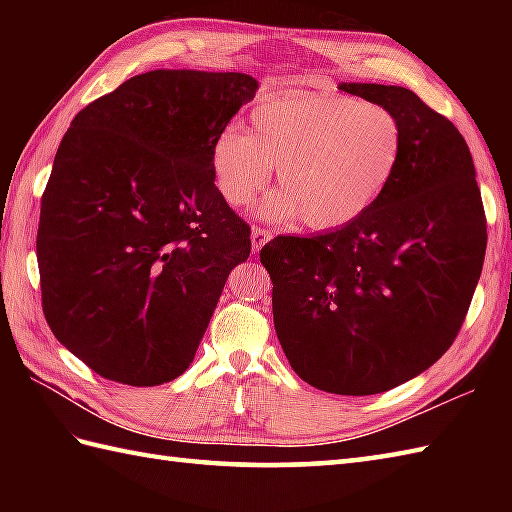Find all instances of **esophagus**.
<instances>
[{
    "label": "esophagus",
    "instance_id": "34e87169",
    "mask_svg": "<svg viewBox=\"0 0 512 512\" xmlns=\"http://www.w3.org/2000/svg\"><path fill=\"white\" fill-rule=\"evenodd\" d=\"M270 237H273V233L266 231V228H259V226L250 228V242H253V253H259V250L264 248V244L270 242Z\"/></svg>",
    "mask_w": 512,
    "mask_h": 512
}]
</instances>
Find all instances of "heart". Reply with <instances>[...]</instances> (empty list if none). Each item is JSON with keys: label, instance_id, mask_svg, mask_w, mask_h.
Segmentation results:
<instances>
[{"label": "heart", "instance_id": "b5f03b06", "mask_svg": "<svg viewBox=\"0 0 512 512\" xmlns=\"http://www.w3.org/2000/svg\"><path fill=\"white\" fill-rule=\"evenodd\" d=\"M253 134L226 125L211 143L217 191L244 206L277 167L281 189L257 204L268 222L301 215L312 231H334L374 209L405 156V127L394 110L343 94L270 96L253 114Z\"/></svg>", "mask_w": 512, "mask_h": 512}]
</instances>
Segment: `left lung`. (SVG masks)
Returning <instances> with one entry per match:
<instances>
[{"mask_svg": "<svg viewBox=\"0 0 512 512\" xmlns=\"http://www.w3.org/2000/svg\"><path fill=\"white\" fill-rule=\"evenodd\" d=\"M339 90L398 114V176L361 220L279 235L259 257L297 376L330 394L372 396L416 378L451 347L482 275L486 217L471 151L449 118L400 85Z\"/></svg>", "mask_w": 512, "mask_h": 512, "instance_id": "8db88e82", "label": "left lung"}]
</instances>
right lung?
I'll use <instances>...</instances> for the list:
<instances>
[{
	"mask_svg": "<svg viewBox=\"0 0 512 512\" xmlns=\"http://www.w3.org/2000/svg\"><path fill=\"white\" fill-rule=\"evenodd\" d=\"M257 79L151 70L74 116L41 198L37 262L52 334L132 387L187 372L250 228L211 173V143Z\"/></svg>",
	"mask_w": 512,
	"mask_h": 512,
	"instance_id": "right-lung-1",
	"label": "right lung"
}]
</instances>
